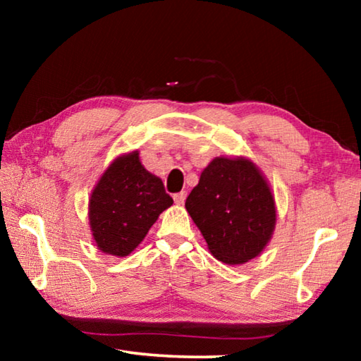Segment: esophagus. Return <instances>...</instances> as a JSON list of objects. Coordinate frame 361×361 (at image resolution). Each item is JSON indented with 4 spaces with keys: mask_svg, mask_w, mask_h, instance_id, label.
Listing matches in <instances>:
<instances>
[{
    "mask_svg": "<svg viewBox=\"0 0 361 361\" xmlns=\"http://www.w3.org/2000/svg\"><path fill=\"white\" fill-rule=\"evenodd\" d=\"M173 200H175V204H178V205L185 204V200H186V191H181V192L173 194Z\"/></svg>",
    "mask_w": 361,
    "mask_h": 361,
    "instance_id": "obj_1",
    "label": "esophagus"
}]
</instances>
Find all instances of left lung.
Returning <instances> with one entry per match:
<instances>
[{
    "instance_id": "8db88e82",
    "label": "left lung",
    "mask_w": 361,
    "mask_h": 361,
    "mask_svg": "<svg viewBox=\"0 0 361 361\" xmlns=\"http://www.w3.org/2000/svg\"><path fill=\"white\" fill-rule=\"evenodd\" d=\"M185 205L212 255L226 264L258 256L276 226L271 189L255 164L243 157L213 159Z\"/></svg>"
}]
</instances>
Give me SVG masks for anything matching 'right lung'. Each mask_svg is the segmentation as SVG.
Returning <instances> with one entry per match:
<instances>
[{
  "mask_svg": "<svg viewBox=\"0 0 361 361\" xmlns=\"http://www.w3.org/2000/svg\"><path fill=\"white\" fill-rule=\"evenodd\" d=\"M172 204L164 183L142 166L137 151L118 157L102 175L89 200L97 247L108 255L127 256Z\"/></svg>",
  "mask_w": 361,
  "mask_h": 361,
  "instance_id": "obj_1",
  "label": "right lung"
}]
</instances>
